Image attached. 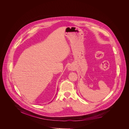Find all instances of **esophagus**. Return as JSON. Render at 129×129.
<instances>
[{
    "label": "esophagus",
    "instance_id": "34e87169",
    "mask_svg": "<svg viewBox=\"0 0 129 129\" xmlns=\"http://www.w3.org/2000/svg\"><path fill=\"white\" fill-rule=\"evenodd\" d=\"M69 70H72V68H71V67H70V68H69Z\"/></svg>",
    "mask_w": 129,
    "mask_h": 129
}]
</instances>
